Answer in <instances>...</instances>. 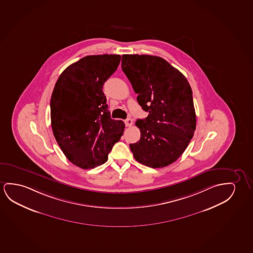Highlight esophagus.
<instances>
[{
	"label": "esophagus",
	"instance_id": "esophagus-1",
	"mask_svg": "<svg viewBox=\"0 0 253 253\" xmlns=\"http://www.w3.org/2000/svg\"><path fill=\"white\" fill-rule=\"evenodd\" d=\"M125 125L127 126V127H129V126H131L133 125V120H132L131 118H128V119H126L125 121Z\"/></svg>",
	"mask_w": 253,
	"mask_h": 253
}]
</instances>
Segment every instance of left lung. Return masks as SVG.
Here are the masks:
<instances>
[{"mask_svg": "<svg viewBox=\"0 0 253 253\" xmlns=\"http://www.w3.org/2000/svg\"><path fill=\"white\" fill-rule=\"evenodd\" d=\"M122 70L149 112L136 122L138 142L129 144L136 161L150 168L171 165L194 135L196 113L186 77L166 60L149 55H124Z\"/></svg>", "mask_w": 253, "mask_h": 253, "instance_id": "1", "label": "left lung"}]
</instances>
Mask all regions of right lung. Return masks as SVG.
<instances>
[{"label": "right lung", "instance_id": "right-lung-1", "mask_svg": "<svg viewBox=\"0 0 253 253\" xmlns=\"http://www.w3.org/2000/svg\"><path fill=\"white\" fill-rule=\"evenodd\" d=\"M121 55H87L60 75L50 100L53 134L72 164L93 169L108 155L125 130L123 121L113 120L103 86L117 70Z\"/></svg>", "mask_w": 253, "mask_h": 253}]
</instances>
